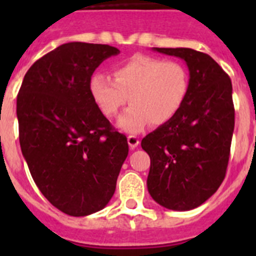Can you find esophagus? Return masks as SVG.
Wrapping results in <instances>:
<instances>
[{
  "instance_id": "esophagus-1",
  "label": "esophagus",
  "mask_w": 256,
  "mask_h": 256,
  "mask_svg": "<svg viewBox=\"0 0 256 256\" xmlns=\"http://www.w3.org/2000/svg\"><path fill=\"white\" fill-rule=\"evenodd\" d=\"M126 140H128V144H130V148H132V150L133 148H137V146L140 144V140L137 136H128V137H126Z\"/></svg>"
}]
</instances>
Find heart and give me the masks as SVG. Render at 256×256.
<instances>
[{
  "mask_svg": "<svg viewBox=\"0 0 256 256\" xmlns=\"http://www.w3.org/2000/svg\"><path fill=\"white\" fill-rule=\"evenodd\" d=\"M90 91L106 116H114L130 100L132 105L118 118L116 126L140 133L150 122L162 126L180 112L188 96L190 74L177 61L137 55L115 68L114 79L92 76Z\"/></svg>",
  "mask_w": 256,
  "mask_h": 256,
  "instance_id": "b5f03b06",
  "label": "heart"
}]
</instances>
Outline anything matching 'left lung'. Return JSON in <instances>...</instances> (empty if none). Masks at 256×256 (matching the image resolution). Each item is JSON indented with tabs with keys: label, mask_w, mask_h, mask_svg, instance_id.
I'll return each mask as SVG.
<instances>
[{
	"label": "left lung",
	"mask_w": 256,
	"mask_h": 256,
	"mask_svg": "<svg viewBox=\"0 0 256 256\" xmlns=\"http://www.w3.org/2000/svg\"><path fill=\"white\" fill-rule=\"evenodd\" d=\"M152 50L186 62L190 92L180 112L142 140L151 159L148 190L162 206L186 212L204 204L226 177L234 130L232 83L204 52Z\"/></svg>",
	"instance_id": "obj_1"
}]
</instances>
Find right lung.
<instances>
[{
  "label": "right lung",
  "mask_w": 256,
  "mask_h": 256,
  "mask_svg": "<svg viewBox=\"0 0 256 256\" xmlns=\"http://www.w3.org/2000/svg\"><path fill=\"white\" fill-rule=\"evenodd\" d=\"M120 54L108 44L69 42L29 68L16 100L20 148L33 180L72 216L102 210L128 156L126 137L94 104L90 80Z\"/></svg>",
  "instance_id": "add662e5"
}]
</instances>
